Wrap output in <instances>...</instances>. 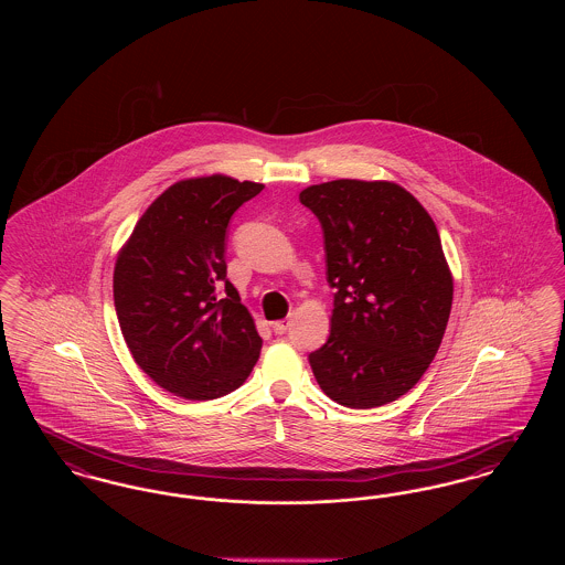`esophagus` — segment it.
Listing matches in <instances>:
<instances>
[{
    "mask_svg": "<svg viewBox=\"0 0 565 565\" xmlns=\"http://www.w3.org/2000/svg\"><path fill=\"white\" fill-rule=\"evenodd\" d=\"M290 328V320H279V322H273V332L275 334H286Z\"/></svg>",
    "mask_w": 565,
    "mask_h": 565,
    "instance_id": "34e87169",
    "label": "esophagus"
}]
</instances>
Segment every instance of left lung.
<instances>
[{"label":"left lung","mask_w":565,"mask_h":565,"mask_svg":"<svg viewBox=\"0 0 565 565\" xmlns=\"http://www.w3.org/2000/svg\"><path fill=\"white\" fill-rule=\"evenodd\" d=\"M320 220L330 337L309 353L323 394L350 408L404 396L428 371L454 302V277L422 203L394 182L334 180L300 192Z\"/></svg>","instance_id":"8db88e82"}]
</instances>
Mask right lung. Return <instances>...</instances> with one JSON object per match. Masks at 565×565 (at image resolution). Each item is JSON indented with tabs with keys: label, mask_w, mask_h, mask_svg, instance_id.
Listing matches in <instances>:
<instances>
[{
	"label": "right lung",
	"mask_w": 565,
	"mask_h": 565,
	"mask_svg": "<svg viewBox=\"0 0 565 565\" xmlns=\"http://www.w3.org/2000/svg\"><path fill=\"white\" fill-rule=\"evenodd\" d=\"M263 184L190 178L135 224L114 267V307L137 366L186 401H214L249 376L263 339L226 279L231 215Z\"/></svg>",
	"instance_id": "right-lung-1"
}]
</instances>
